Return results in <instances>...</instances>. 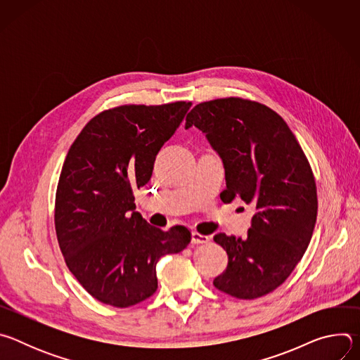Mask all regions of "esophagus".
<instances>
[{
    "mask_svg": "<svg viewBox=\"0 0 360 360\" xmlns=\"http://www.w3.org/2000/svg\"><path fill=\"white\" fill-rule=\"evenodd\" d=\"M210 240H211V238L207 236V235H200V233H198V232H192V239H191V242H192L193 245L208 243Z\"/></svg>",
    "mask_w": 360,
    "mask_h": 360,
    "instance_id": "1",
    "label": "esophagus"
}]
</instances>
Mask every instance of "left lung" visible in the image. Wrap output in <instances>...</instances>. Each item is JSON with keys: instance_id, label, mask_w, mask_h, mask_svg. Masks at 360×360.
<instances>
[{"instance_id": "1", "label": "left lung", "mask_w": 360, "mask_h": 360, "mask_svg": "<svg viewBox=\"0 0 360 360\" xmlns=\"http://www.w3.org/2000/svg\"><path fill=\"white\" fill-rule=\"evenodd\" d=\"M207 136L225 168V203L242 199L255 215L248 238L218 233L228 266L217 289L256 299L281 286L302 259L316 224V184L288 124L266 105L242 98L198 104L185 128Z\"/></svg>"}]
</instances>
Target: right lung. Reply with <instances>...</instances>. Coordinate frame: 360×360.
I'll list each match as a JSON object with an SVG mask.
<instances>
[{
    "label": "right lung",
    "mask_w": 360,
    "mask_h": 360,
    "mask_svg": "<svg viewBox=\"0 0 360 360\" xmlns=\"http://www.w3.org/2000/svg\"><path fill=\"white\" fill-rule=\"evenodd\" d=\"M191 102L122 105L94 117L71 145L56 195V231L67 266L96 300L136 304L158 288L157 262L191 242L188 228L161 231L135 211V188L175 134Z\"/></svg>",
    "instance_id": "add662e5"
}]
</instances>
